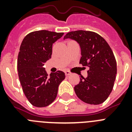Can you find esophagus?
I'll list each match as a JSON object with an SVG mask.
<instances>
[{
    "instance_id": "obj_1",
    "label": "esophagus",
    "mask_w": 132,
    "mask_h": 132,
    "mask_svg": "<svg viewBox=\"0 0 132 132\" xmlns=\"http://www.w3.org/2000/svg\"><path fill=\"white\" fill-rule=\"evenodd\" d=\"M65 75H67V76H69V75H71V73L70 71H65Z\"/></svg>"
}]
</instances>
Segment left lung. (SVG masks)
Masks as SVG:
<instances>
[{
  "label": "left lung",
  "instance_id": "1",
  "mask_svg": "<svg viewBox=\"0 0 132 132\" xmlns=\"http://www.w3.org/2000/svg\"><path fill=\"white\" fill-rule=\"evenodd\" d=\"M73 39L79 44L81 55L79 63L88 67V76H81L75 86L77 96L90 104H100L112 90L117 73L115 57L106 40L90 31H70L63 39Z\"/></svg>",
  "mask_w": 132,
  "mask_h": 132
}]
</instances>
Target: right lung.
<instances>
[{
	"mask_svg": "<svg viewBox=\"0 0 132 132\" xmlns=\"http://www.w3.org/2000/svg\"><path fill=\"white\" fill-rule=\"evenodd\" d=\"M63 33L39 30L28 34L23 39L18 53L17 69L23 92L36 107H45L54 101L58 87L65 78L61 71L49 77L43 67L52 54L53 43Z\"/></svg>",
	"mask_w": 132,
	"mask_h": 132,
	"instance_id": "1",
	"label": "right lung"
}]
</instances>
